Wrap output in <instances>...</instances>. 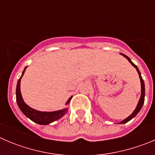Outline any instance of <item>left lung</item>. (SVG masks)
<instances>
[{
  "label": "left lung",
  "instance_id": "left-lung-1",
  "mask_svg": "<svg viewBox=\"0 0 155 155\" xmlns=\"http://www.w3.org/2000/svg\"><path fill=\"white\" fill-rule=\"evenodd\" d=\"M120 54H122L123 56H124L125 58H126V59L128 60V61H129V62L131 63V64H132V66H133L134 68H135V69H136L137 72H138V75H139V78H140V81H141V97H140V99L139 101H138V104H137V107L136 108H135V110H134L133 112H132V114L130 115L129 116H128L127 118H126L125 119H123V121H121L120 123H119V124H124V123H128L129 121H130L131 119H133L134 117H135V116H136L137 114L138 113V112L141 110V107H142L143 104H144V102H145V83H144V81H143L142 78H141V73H140L139 70H138V67H137L136 65H135V64H134L133 62H132V61H131L130 58H129V57L127 56V55H126V54H123V53H120Z\"/></svg>",
  "mask_w": 155,
  "mask_h": 155
}]
</instances>
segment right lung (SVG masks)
<instances>
[{
  "label": "right lung",
  "mask_w": 155,
  "mask_h": 155,
  "mask_svg": "<svg viewBox=\"0 0 155 155\" xmlns=\"http://www.w3.org/2000/svg\"><path fill=\"white\" fill-rule=\"evenodd\" d=\"M26 68H27V66L24 68L23 73H22L21 77L20 78L18 81H17V89H16V98H17V105H18L20 110H21L22 113H23L26 117L29 118V119H30V120H32V122H34V123L39 125H48L53 123L54 121L61 119L62 116H64V115L67 113L68 109L64 108L62 109V110H56V111L52 112H42L35 110V109L31 108L30 107H29V106L24 102L23 97H22L21 92H20V81H21L22 77H23ZM71 98L72 96L68 100L65 105H68Z\"/></svg>",
  "instance_id": "add662e5"
}]
</instances>
